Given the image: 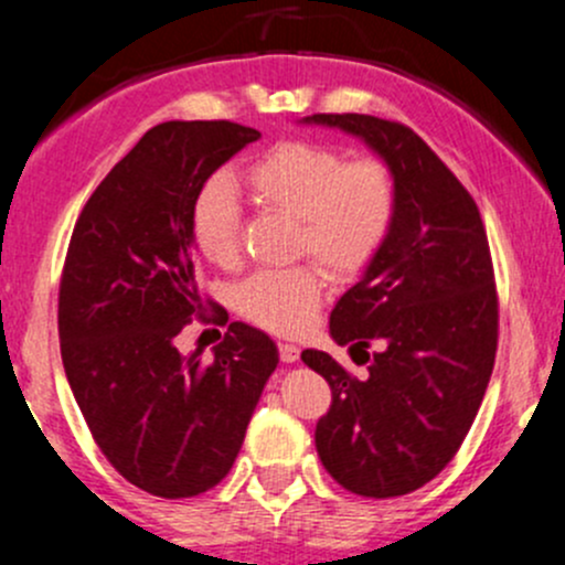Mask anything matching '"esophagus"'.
I'll use <instances>...</instances> for the list:
<instances>
[{
	"mask_svg": "<svg viewBox=\"0 0 565 565\" xmlns=\"http://www.w3.org/2000/svg\"><path fill=\"white\" fill-rule=\"evenodd\" d=\"M278 355H281L284 363H295L300 358V347L289 344V341H281V344H278Z\"/></svg>",
	"mask_w": 565,
	"mask_h": 565,
	"instance_id": "obj_1",
	"label": "esophagus"
}]
</instances>
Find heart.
Masks as SVG:
<instances>
[{
	"instance_id": "heart-1",
	"label": "heart",
	"mask_w": 565,
	"mask_h": 565,
	"mask_svg": "<svg viewBox=\"0 0 565 565\" xmlns=\"http://www.w3.org/2000/svg\"><path fill=\"white\" fill-rule=\"evenodd\" d=\"M256 202L292 215L295 254L317 256L328 270L347 278L374 259L396 218V177L380 158L347 161L341 150L319 141H281L246 169ZM193 243L207 262L235 267L241 262V207L235 188L210 180L191 210ZM328 278L315 262L262 270L237 287V311L273 333L292 335L315 322Z\"/></svg>"
}]
</instances>
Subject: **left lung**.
<instances>
[{
	"instance_id": "8db88e82",
	"label": "left lung",
	"mask_w": 565,
	"mask_h": 565,
	"mask_svg": "<svg viewBox=\"0 0 565 565\" xmlns=\"http://www.w3.org/2000/svg\"><path fill=\"white\" fill-rule=\"evenodd\" d=\"M372 147L396 177V218L355 287L330 311L358 380L328 352L303 363L333 402L315 431L324 470L363 498H398L429 483L476 420L498 352V292L481 213L418 134L372 114H315ZM379 350L369 356L365 350Z\"/></svg>"
}]
</instances>
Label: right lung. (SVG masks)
<instances>
[{
	"label": "right lung",
	"mask_w": 565,
	"mask_h": 565,
	"mask_svg": "<svg viewBox=\"0 0 565 565\" xmlns=\"http://www.w3.org/2000/svg\"><path fill=\"white\" fill-rule=\"evenodd\" d=\"M256 139L259 130L226 119L156 125L95 188L67 246V383L114 470L156 498H193L232 470L278 366L270 335L246 322L230 324L207 363L174 347L204 309L191 232L196 193Z\"/></svg>",
	"instance_id": "add662e5"
}]
</instances>
